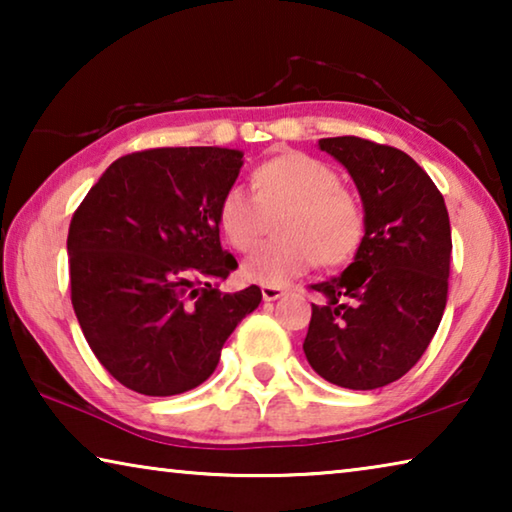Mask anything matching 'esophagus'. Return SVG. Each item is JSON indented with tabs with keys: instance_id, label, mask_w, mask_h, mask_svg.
Returning a JSON list of instances; mask_svg holds the SVG:
<instances>
[{
	"instance_id": "1",
	"label": "esophagus",
	"mask_w": 512,
	"mask_h": 512,
	"mask_svg": "<svg viewBox=\"0 0 512 512\" xmlns=\"http://www.w3.org/2000/svg\"><path fill=\"white\" fill-rule=\"evenodd\" d=\"M284 293H287V291H284V287H266V284L262 287V296H264V300H266V302L282 298Z\"/></svg>"
}]
</instances>
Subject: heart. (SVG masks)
Returning a JSON list of instances; mask_svg holds the SVG:
<instances>
[{
  "label": "heart",
  "mask_w": 512,
  "mask_h": 512,
  "mask_svg": "<svg viewBox=\"0 0 512 512\" xmlns=\"http://www.w3.org/2000/svg\"><path fill=\"white\" fill-rule=\"evenodd\" d=\"M253 192L230 185L219 201V228L237 250H250L268 225L280 237L262 244L241 264L248 282L280 287L316 262L336 266L357 253L366 235V212L357 194L341 185L332 164L307 153H282L253 169Z\"/></svg>",
  "instance_id": "obj_1"
}]
</instances>
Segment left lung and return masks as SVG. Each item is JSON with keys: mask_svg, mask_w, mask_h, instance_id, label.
Here are the masks:
<instances>
[{"mask_svg": "<svg viewBox=\"0 0 512 512\" xmlns=\"http://www.w3.org/2000/svg\"><path fill=\"white\" fill-rule=\"evenodd\" d=\"M357 185L366 235L339 277L311 284L305 354L329 384L372 391L404 377L443 320L452 262L445 198L418 162L395 146L354 135L325 137Z\"/></svg>", "mask_w": 512, "mask_h": 512, "instance_id": "obj_1", "label": "left lung"}]
</instances>
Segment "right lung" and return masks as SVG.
Returning a JSON list of instances; mask_svg holds the SVG:
<instances>
[{"label":"right lung","mask_w":512,"mask_h":512,"mask_svg":"<svg viewBox=\"0 0 512 512\" xmlns=\"http://www.w3.org/2000/svg\"><path fill=\"white\" fill-rule=\"evenodd\" d=\"M244 153L167 146L110 164L69 223V289L94 357L135 393L167 397L212 375L223 343L262 302L216 287L237 268L219 201Z\"/></svg>","instance_id":"add662e5"}]
</instances>
